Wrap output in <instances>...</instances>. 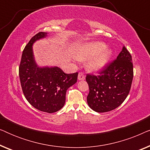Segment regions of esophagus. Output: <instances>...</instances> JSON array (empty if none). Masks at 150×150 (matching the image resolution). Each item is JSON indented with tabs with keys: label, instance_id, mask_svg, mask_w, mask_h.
Returning a JSON list of instances; mask_svg holds the SVG:
<instances>
[{
	"label": "esophagus",
	"instance_id": "1",
	"mask_svg": "<svg viewBox=\"0 0 150 150\" xmlns=\"http://www.w3.org/2000/svg\"><path fill=\"white\" fill-rule=\"evenodd\" d=\"M78 79L79 81H83V80L85 79V76L84 75V74L83 72H79V76H78Z\"/></svg>",
	"mask_w": 150,
	"mask_h": 150
}]
</instances>
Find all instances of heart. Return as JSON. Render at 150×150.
Segmentation results:
<instances>
[{"label": "heart", "instance_id": "1", "mask_svg": "<svg viewBox=\"0 0 150 150\" xmlns=\"http://www.w3.org/2000/svg\"><path fill=\"white\" fill-rule=\"evenodd\" d=\"M75 56L80 60L89 58L87 67L92 70H99L107 64L111 56V51L106 48V44L104 43L93 42L77 49Z\"/></svg>", "mask_w": 150, "mask_h": 150}]
</instances>
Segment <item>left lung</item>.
I'll return each instance as SVG.
<instances>
[{
	"instance_id": "left-lung-1",
	"label": "left lung",
	"mask_w": 150,
	"mask_h": 150,
	"mask_svg": "<svg viewBox=\"0 0 150 150\" xmlns=\"http://www.w3.org/2000/svg\"><path fill=\"white\" fill-rule=\"evenodd\" d=\"M133 74L132 57L124 46L117 59L107 63L97 75L87 74L86 76L89 89L87 98L89 107L98 112L117 108L129 94Z\"/></svg>"
}]
</instances>
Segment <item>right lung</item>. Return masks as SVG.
I'll return each instance as SVG.
<instances>
[{
  "instance_id": "1",
  "label": "right lung",
  "mask_w": 150,
  "mask_h": 150,
  "mask_svg": "<svg viewBox=\"0 0 150 150\" xmlns=\"http://www.w3.org/2000/svg\"><path fill=\"white\" fill-rule=\"evenodd\" d=\"M46 34V32H39L26 44L20 61L19 76L27 101L38 110L52 113L64 106L67 90L77 82L78 72L65 74L57 67H37L32 45Z\"/></svg>"
}]
</instances>
